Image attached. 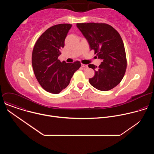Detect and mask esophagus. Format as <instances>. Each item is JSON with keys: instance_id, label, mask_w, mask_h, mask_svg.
I'll list each match as a JSON object with an SVG mask.
<instances>
[{"instance_id": "esophagus-1", "label": "esophagus", "mask_w": 154, "mask_h": 154, "mask_svg": "<svg viewBox=\"0 0 154 154\" xmlns=\"http://www.w3.org/2000/svg\"><path fill=\"white\" fill-rule=\"evenodd\" d=\"M81 66H82V67H83V68H88V65H86V64H81Z\"/></svg>"}]
</instances>
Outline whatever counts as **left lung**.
<instances>
[{
    "mask_svg": "<svg viewBox=\"0 0 154 154\" xmlns=\"http://www.w3.org/2000/svg\"><path fill=\"white\" fill-rule=\"evenodd\" d=\"M77 27L102 60L97 68L90 64L95 75L89 79L98 90L108 91L122 80L127 68L124 45L119 33L111 26L102 23H78Z\"/></svg>",
    "mask_w": 154,
    "mask_h": 154,
    "instance_id": "1",
    "label": "left lung"
}]
</instances>
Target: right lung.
Listing matches in <instances>:
<instances>
[{
	"mask_svg": "<svg viewBox=\"0 0 154 154\" xmlns=\"http://www.w3.org/2000/svg\"><path fill=\"white\" fill-rule=\"evenodd\" d=\"M71 27L69 24H61L49 28L38 38L33 50L35 75L42 88L52 94H58L66 88L81 66L78 61L67 63L58 59Z\"/></svg>",
	"mask_w": 154,
	"mask_h": 154,
	"instance_id": "add662e5",
	"label": "right lung"
}]
</instances>
